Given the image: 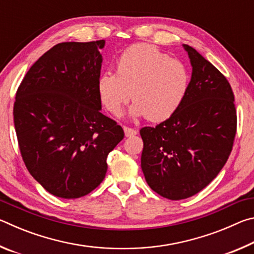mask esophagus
<instances>
[{
    "mask_svg": "<svg viewBox=\"0 0 254 254\" xmlns=\"http://www.w3.org/2000/svg\"><path fill=\"white\" fill-rule=\"evenodd\" d=\"M123 130H124V133H126V136H133L137 133L134 128L128 127H123Z\"/></svg>",
    "mask_w": 254,
    "mask_h": 254,
    "instance_id": "esophagus-1",
    "label": "esophagus"
}]
</instances>
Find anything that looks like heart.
Masks as SVG:
<instances>
[{
    "instance_id": "heart-1",
    "label": "heart",
    "mask_w": 254,
    "mask_h": 254,
    "mask_svg": "<svg viewBox=\"0 0 254 254\" xmlns=\"http://www.w3.org/2000/svg\"><path fill=\"white\" fill-rule=\"evenodd\" d=\"M189 85L190 71L186 64L151 45L140 44L120 56L117 72H103L97 91L103 106L114 117L121 115L132 95L131 115L160 122L177 112Z\"/></svg>"
}]
</instances>
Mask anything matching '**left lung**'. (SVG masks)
I'll return each mask as SVG.
<instances>
[{
	"instance_id": "obj_1",
	"label": "left lung",
	"mask_w": 254,
	"mask_h": 254,
	"mask_svg": "<svg viewBox=\"0 0 254 254\" xmlns=\"http://www.w3.org/2000/svg\"><path fill=\"white\" fill-rule=\"evenodd\" d=\"M190 85L174 115L140 130L141 168L153 191L171 200L204 189L229 159L236 134L234 94L226 77L187 45Z\"/></svg>"
}]
</instances>
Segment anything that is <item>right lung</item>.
<instances>
[{"mask_svg": "<svg viewBox=\"0 0 254 254\" xmlns=\"http://www.w3.org/2000/svg\"><path fill=\"white\" fill-rule=\"evenodd\" d=\"M105 41L62 42L33 64L15 94L14 127L30 175L47 191L79 198L107 171L123 128L101 113L97 80Z\"/></svg>", "mask_w": 254, "mask_h": 254, "instance_id": "add662e5", "label": "right lung"}]
</instances>
